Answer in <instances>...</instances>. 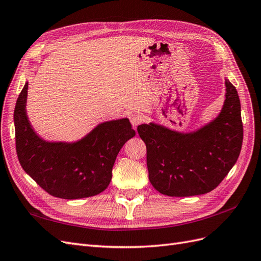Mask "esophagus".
I'll use <instances>...</instances> for the list:
<instances>
[{
  "instance_id": "34e87169",
  "label": "esophagus",
  "mask_w": 261,
  "mask_h": 261,
  "mask_svg": "<svg viewBox=\"0 0 261 261\" xmlns=\"http://www.w3.org/2000/svg\"><path fill=\"white\" fill-rule=\"evenodd\" d=\"M129 119H130L131 124L133 125V128H137L139 124L142 123L143 117H142V115L139 114V113H133V114H131V115L129 116Z\"/></svg>"
}]
</instances>
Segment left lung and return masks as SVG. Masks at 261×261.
I'll use <instances>...</instances> for the list:
<instances>
[{
    "label": "left lung",
    "instance_id": "1",
    "mask_svg": "<svg viewBox=\"0 0 261 261\" xmlns=\"http://www.w3.org/2000/svg\"><path fill=\"white\" fill-rule=\"evenodd\" d=\"M225 100L215 120L182 133L150 122L138 127L146 145L148 179L168 196L205 194L216 189L237 163L243 143L238 91L225 79Z\"/></svg>",
    "mask_w": 261,
    "mask_h": 261
}]
</instances>
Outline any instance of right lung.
I'll return each instance as SVG.
<instances>
[{
	"instance_id": "right-lung-1",
	"label": "right lung",
	"mask_w": 261,
	"mask_h": 261,
	"mask_svg": "<svg viewBox=\"0 0 261 261\" xmlns=\"http://www.w3.org/2000/svg\"><path fill=\"white\" fill-rule=\"evenodd\" d=\"M28 82L14 111L16 152L22 169L49 195L78 199L99 194L112 180L119 150L136 136L129 119L106 121L74 143L46 142L26 114Z\"/></svg>"
}]
</instances>
